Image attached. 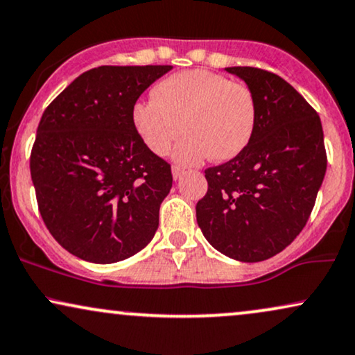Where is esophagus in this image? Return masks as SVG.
I'll return each mask as SVG.
<instances>
[{
  "instance_id": "1",
  "label": "esophagus",
  "mask_w": 355,
  "mask_h": 355,
  "mask_svg": "<svg viewBox=\"0 0 355 355\" xmlns=\"http://www.w3.org/2000/svg\"><path fill=\"white\" fill-rule=\"evenodd\" d=\"M184 173H186V171L182 169V168H179V166H173V178H174V181H179V179L184 176Z\"/></svg>"
}]
</instances>
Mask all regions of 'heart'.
Here are the masks:
<instances>
[{"label": "heart", "instance_id": "b5f03b06", "mask_svg": "<svg viewBox=\"0 0 355 355\" xmlns=\"http://www.w3.org/2000/svg\"><path fill=\"white\" fill-rule=\"evenodd\" d=\"M133 123L150 150L168 155L182 133L176 159L196 164L211 156L229 161L250 143L257 123V103L247 85L216 72L194 69L166 77L153 97L133 108Z\"/></svg>", "mask_w": 355, "mask_h": 355}]
</instances>
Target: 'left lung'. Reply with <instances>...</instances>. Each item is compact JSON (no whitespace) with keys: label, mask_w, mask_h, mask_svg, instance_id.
<instances>
[{"label":"left lung","mask_w":355,"mask_h":355,"mask_svg":"<svg viewBox=\"0 0 355 355\" xmlns=\"http://www.w3.org/2000/svg\"><path fill=\"white\" fill-rule=\"evenodd\" d=\"M225 71L255 97V131L239 156L205 169L196 217L216 250L253 263L284 250L311 216L327 166L324 133L316 110L277 73Z\"/></svg>","instance_id":"left-lung-1"}]
</instances>
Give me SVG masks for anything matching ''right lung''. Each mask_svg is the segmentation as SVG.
<instances>
[{
	"label": "right lung",
	"instance_id": "add662e5",
	"mask_svg": "<svg viewBox=\"0 0 355 355\" xmlns=\"http://www.w3.org/2000/svg\"><path fill=\"white\" fill-rule=\"evenodd\" d=\"M171 69H92L42 113L31 151L39 212L52 237L82 260L115 263L155 237L173 174L138 135L133 108Z\"/></svg>",
	"mask_w": 355,
	"mask_h": 355
}]
</instances>
